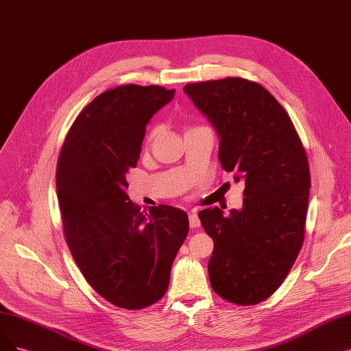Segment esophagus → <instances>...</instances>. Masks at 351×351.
Wrapping results in <instances>:
<instances>
[{"label":"esophagus","instance_id":"34e87169","mask_svg":"<svg viewBox=\"0 0 351 351\" xmlns=\"http://www.w3.org/2000/svg\"><path fill=\"white\" fill-rule=\"evenodd\" d=\"M189 223H190V228H199L200 226V219L197 216V212L195 210H191L189 213Z\"/></svg>","mask_w":351,"mask_h":351}]
</instances>
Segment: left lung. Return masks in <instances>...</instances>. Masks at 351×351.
Returning a JSON list of instances; mask_svg holds the SVG:
<instances>
[{
  "mask_svg": "<svg viewBox=\"0 0 351 351\" xmlns=\"http://www.w3.org/2000/svg\"><path fill=\"white\" fill-rule=\"evenodd\" d=\"M219 135V161L245 183L243 206L199 213L215 242L208 278L229 302L254 305L284 282L304 241L311 177L285 109L259 83L226 77L183 89Z\"/></svg>",
  "mask_w": 351,
  "mask_h": 351,
  "instance_id": "left-lung-1",
  "label": "left lung"
}]
</instances>
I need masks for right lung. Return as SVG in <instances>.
<instances>
[{
	"label": "right lung",
	"instance_id": "obj_1",
	"mask_svg": "<svg viewBox=\"0 0 351 351\" xmlns=\"http://www.w3.org/2000/svg\"><path fill=\"white\" fill-rule=\"evenodd\" d=\"M176 90L125 85L83 109L63 144L56 189L66 242L102 298L141 310L164 297L171 266L189 233V216L173 206L143 213L127 194L145 127Z\"/></svg>",
	"mask_w": 351,
	"mask_h": 351
}]
</instances>
